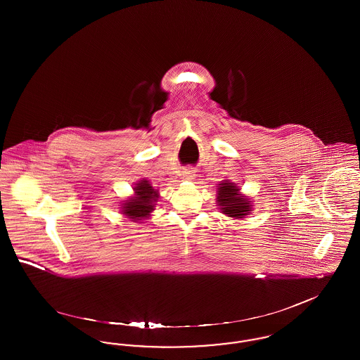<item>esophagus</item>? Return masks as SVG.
Returning <instances> with one entry per match:
<instances>
[{
    "mask_svg": "<svg viewBox=\"0 0 360 360\" xmlns=\"http://www.w3.org/2000/svg\"><path fill=\"white\" fill-rule=\"evenodd\" d=\"M182 175H184V178H185V179H193V176H194V170H193V169H185L184 172H182Z\"/></svg>",
    "mask_w": 360,
    "mask_h": 360,
    "instance_id": "esophagus-1",
    "label": "esophagus"
}]
</instances>
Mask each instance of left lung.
Listing matches in <instances>:
<instances>
[{"mask_svg": "<svg viewBox=\"0 0 360 360\" xmlns=\"http://www.w3.org/2000/svg\"><path fill=\"white\" fill-rule=\"evenodd\" d=\"M221 186L217 190V204L221 206L225 214H228L229 217H236L241 219L243 216H245L250 210V205L245 198H243L239 195V188H236L235 184H228V181L225 184H220Z\"/></svg>", "mask_w": 360, "mask_h": 360, "instance_id": "1", "label": "left lung"}]
</instances>
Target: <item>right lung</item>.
Here are the masks:
<instances>
[{"label":"right lung","instance_id":"obj_1","mask_svg":"<svg viewBox=\"0 0 360 360\" xmlns=\"http://www.w3.org/2000/svg\"><path fill=\"white\" fill-rule=\"evenodd\" d=\"M136 197L132 200H127L124 204V214H127L131 219L140 220L141 217H147L154 210L155 201L159 198L156 190L148 184V181H141L137 184L135 188Z\"/></svg>","mask_w":360,"mask_h":360}]
</instances>
